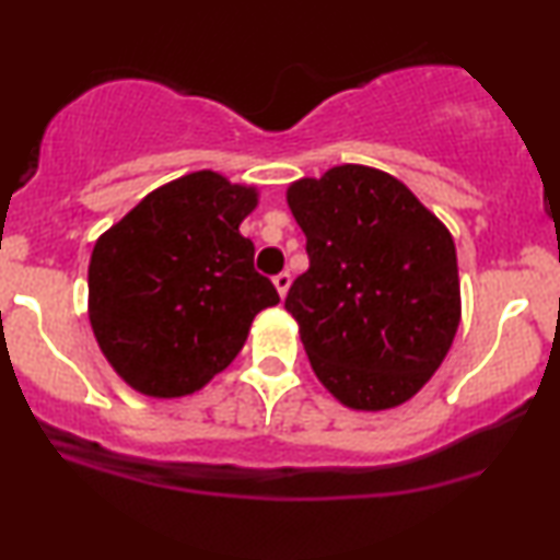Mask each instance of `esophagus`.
Returning <instances> with one entry per match:
<instances>
[{"label": "esophagus", "instance_id": "34e87169", "mask_svg": "<svg viewBox=\"0 0 560 560\" xmlns=\"http://www.w3.org/2000/svg\"><path fill=\"white\" fill-rule=\"evenodd\" d=\"M272 282H275V288H278L280 298H285V295H288V288H290V272H280V275H275Z\"/></svg>", "mask_w": 560, "mask_h": 560}]
</instances>
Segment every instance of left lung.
Here are the masks:
<instances>
[{"label": "left lung", "instance_id": "1", "mask_svg": "<svg viewBox=\"0 0 560 560\" xmlns=\"http://www.w3.org/2000/svg\"><path fill=\"white\" fill-rule=\"evenodd\" d=\"M285 196L311 259L285 308L320 385L351 410L408 402L462 320L454 236L377 167H328Z\"/></svg>", "mask_w": 560, "mask_h": 560}]
</instances>
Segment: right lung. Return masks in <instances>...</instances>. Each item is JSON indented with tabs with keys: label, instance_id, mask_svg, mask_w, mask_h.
<instances>
[{
	"label": "right lung",
	"instance_id": "right-lung-1",
	"mask_svg": "<svg viewBox=\"0 0 560 560\" xmlns=\"http://www.w3.org/2000/svg\"><path fill=\"white\" fill-rule=\"evenodd\" d=\"M257 201L255 186L196 171L152 190L96 240L89 320L137 393H198L240 354L257 313L280 303L240 234Z\"/></svg>",
	"mask_w": 560,
	"mask_h": 560
}]
</instances>
